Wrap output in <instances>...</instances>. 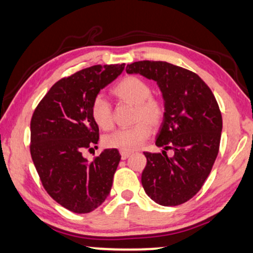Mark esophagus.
<instances>
[{
  "label": "esophagus",
  "instance_id": "1",
  "mask_svg": "<svg viewBox=\"0 0 253 253\" xmlns=\"http://www.w3.org/2000/svg\"><path fill=\"white\" fill-rule=\"evenodd\" d=\"M130 156H131V152H124V151H121V158H122L123 160L127 159Z\"/></svg>",
  "mask_w": 253,
  "mask_h": 253
}]
</instances>
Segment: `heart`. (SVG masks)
Returning <instances> with one entry per match:
<instances>
[{"label":"heart","mask_w":253,"mask_h":253,"mask_svg":"<svg viewBox=\"0 0 253 253\" xmlns=\"http://www.w3.org/2000/svg\"><path fill=\"white\" fill-rule=\"evenodd\" d=\"M111 95L119 103L133 106L132 122L134 126L121 129L103 138V145L124 152L138 149L149 138L151 131L162 126L166 107L159 96L152 95V88L144 79L129 75L120 80L111 89ZM90 116L95 124L104 131L113 129V108L103 97H95L90 106Z\"/></svg>","instance_id":"heart-1"}]
</instances>
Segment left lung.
Masks as SVG:
<instances>
[{"label": "left lung", "instance_id": "left-lung-1", "mask_svg": "<svg viewBox=\"0 0 253 253\" xmlns=\"http://www.w3.org/2000/svg\"><path fill=\"white\" fill-rule=\"evenodd\" d=\"M126 71L157 81L165 100L166 115L156 142L164 151L144 152V191L162 206L182 205L201 189L217 157L222 131L217 101L198 74L166 61H136ZM169 149L173 157L167 156Z\"/></svg>", "mask_w": 253, "mask_h": 253}]
</instances>
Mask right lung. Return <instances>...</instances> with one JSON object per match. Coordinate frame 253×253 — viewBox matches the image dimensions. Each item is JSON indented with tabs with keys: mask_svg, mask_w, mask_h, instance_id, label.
<instances>
[{
	"mask_svg": "<svg viewBox=\"0 0 253 253\" xmlns=\"http://www.w3.org/2000/svg\"><path fill=\"white\" fill-rule=\"evenodd\" d=\"M124 66L95 65L60 79L32 114L30 153L42 185L54 201L77 214L100 207L113 186L121 160L117 149L104 150L91 162L83 153L100 137L91 102Z\"/></svg>",
	"mask_w": 253,
	"mask_h": 253,
	"instance_id": "1",
	"label": "right lung"
}]
</instances>
